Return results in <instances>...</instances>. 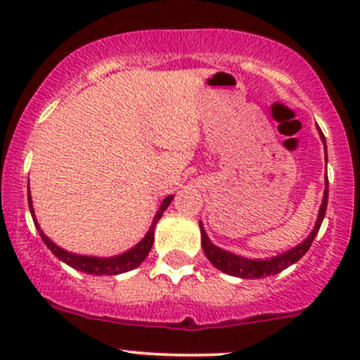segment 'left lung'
Instances as JSON below:
<instances>
[{"mask_svg":"<svg viewBox=\"0 0 360 360\" xmlns=\"http://www.w3.org/2000/svg\"><path fill=\"white\" fill-rule=\"evenodd\" d=\"M318 130H320V128H318ZM320 137L323 140V146H325V135L321 134V130H320ZM325 184L326 186L323 193V201H321L320 212H318V220L315 223V226H313L311 233L307 237V240L301 242L300 245L292 247L291 250L283 252V254L276 255V257H271V259H245V257H240V255L232 254V252H226L220 249V247L213 245L212 240L208 238V235L205 232L203 223H200L201 247H203L205 255L208 257L210 262L217 267V269L226 272V274L230 276H237V278H242V279H260V278H266V276L279 274L281 271L288 269L289 266L298 262V260L307 254L309 247H311L313 240H315L318 230H320L321 221H323L325 218L326 203H328V177H326Z\"/></svg>","mask_w":360,"mask_h":360,"instance_id":"left-lung-1","label":"left lung"}]
</instances>
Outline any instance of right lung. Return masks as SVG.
Listing matches in <instances>:
<instances>
[{
  "label": "right lung",
  "mask_w": 360,
  "mask_h": 360,
  "mask_svg": "<svg viewBox=\"0 0 360 360\" xmlns=\"http://www.w3.org/2000/svg\"><path fill=\"white\" fill-rule=\"evenodd\" d=\"M172 198H174V196H167L166 200L160 203L159 212H157L154 220H152V225H150V229H148L147 235L137 243V245L134 247V249L123 252V254H120V255H115V257H88V255H77V254H72V252L60 249V247H57L56 243H53L51 238H49L47 235H45L42 230H40L39 223H37L34 208H32L30 189H28V206H30L32 218H34L37 230H39L40 237H42L45 245L51 249V252L53 255H56L57 259H60L62 262H65L68 266H71L77 271L86 272V274H94V276L122 274V272L131 271V269H135L137 266H140V264L143 262V259H146L148 255V252H150V249H152V243H154V229H155L157 221L160 220L162 213L166 212L167 206L171 205Z\"/></svg>",
  "instance_id": "1"
}]
</instances>
